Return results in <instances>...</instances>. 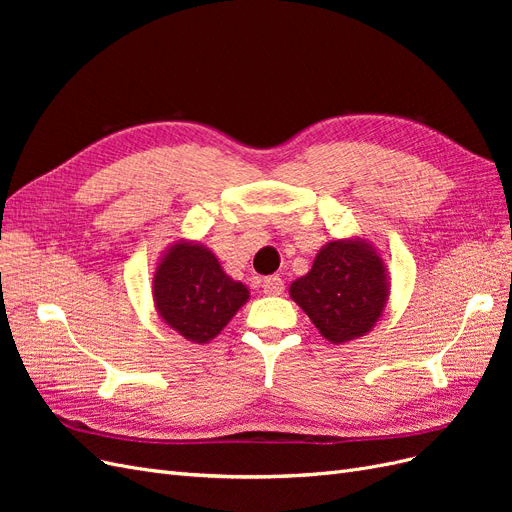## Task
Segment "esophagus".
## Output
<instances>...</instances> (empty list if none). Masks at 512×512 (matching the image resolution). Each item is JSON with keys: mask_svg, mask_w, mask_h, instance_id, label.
<instances>
[{"mask_svg": "<svg viewBox=\"0 0 512 512\" xmlns=\"http://www.w3.org/2000/svg\"><path fill=\"white\" fill-rule=\"evenodd\" d=\"M284 280L280 275H269L262 280V290H265V294H273V297H280V294L284 292Z\"/></svg>", "mask_w": 512, "mask_h": 512, "instance_id": "1", "label": "esophagus"}]
</instances>
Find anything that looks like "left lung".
Instances as JSON below:
<instances>
[{
    "label": "left lung",
    "instance_id": "obj_1",
    "mask_svg": "<svg viewBox=\"0 0 512 512\" xmlns=\"http://www.w3.org/2000/svg\"><path fill=\"white\" fill-rule=\"evenodd\" d=\"M288 292L320 335L337 346L376 327L389 301L391 280L376 245L350 237L324 243L312 269L294 280Z\"/></svg>",
    "mask_w": 512,
    "mask_h": 512
}]
</instances>
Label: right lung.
<instances>
[{
  "mask_svg": "<svg viewBox=\"0 0 512 512\" xmlns=\"http://www.w3.org/2000/svg\"><path fill=\"white\" fill-rule=\"evenodd\" d=\"M158 316L192 344H207L250 299L245 284L232 280L207 245L170 243L153 271Z\"/></svg>",
  "mask_w": 512,
  "mask_h": 512,
  "instance_id": "1",
  "label": "right lung"
}]
</instances>
